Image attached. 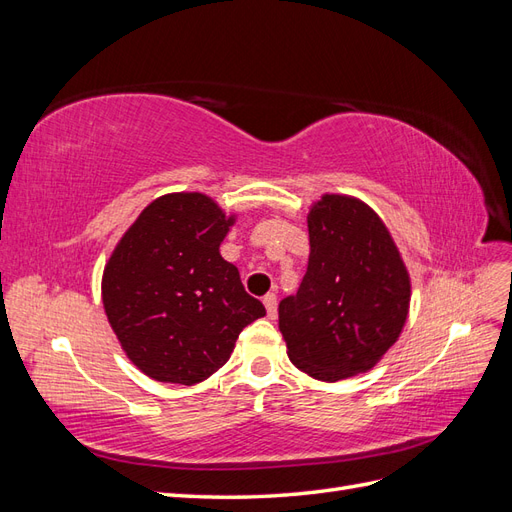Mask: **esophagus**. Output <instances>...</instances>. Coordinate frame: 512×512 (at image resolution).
<instances>
[{
  "label": "esophagus",
  "mask_w": 512,
  "mask_h": 512,
  "mask_svg": "<svg viewBox=\"0 0 512 512\" xmlns=\"http://www.w3.org/2000/svg\"><path fill=\"white\" fill-rule=\"evenodd\" d=\"M262 303H265V307H267V316L271 320H275V316H277V297H275V294L273 292L265 294V299H262Z\"/></svg>",
  "instance_id": "1"
}]
</instances>
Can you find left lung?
I'll return each mask as SVG.
<instances>
[{
  "label": "left lung",
  "instance_id": "1",
  "mask_svg": "<svg viewBox=\"0 0 512 512\" xmlns=\"http://www.w3.org/2000/svg\"><path fill=\"white\" fill-rule=\"evenodd\" d=\"M307 230L303 282L280 303L288 359L322 382L365 374L404 329L408 269L378 213L354 196L324 194Z\"/></svg>",
  "mask_w": 512,
  "mask_h": 512
}]
</instances>
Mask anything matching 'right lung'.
<instances>
[{
  "mask_svg": "<svg viewBox=\"0 0 512 512\" xmlns=\"http://www.w3.org/2000/svg\"><path fill=\"white\" fill-rule=\"evenodd\" d=\"M235 224L200 192L147 205L108 258L102 303L128 359L158 382L192 386L215 374L265 305L245 292L220 243Z\"/></svg>",
  "mask_w": 512,
  "mask_h": 512,
  "instance_id": "1",
  "label": "right lung"
}]
</instances>
